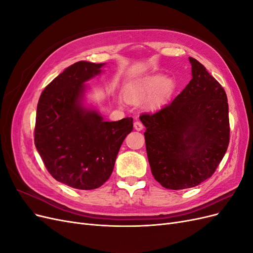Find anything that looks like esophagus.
I'll list each match as a JSON object with an SVG mask.
<instances>
[{
	"instance_id": "esophagus-1",
	"label": "esophagus",
	"mask_w": 253,
	"mask_h": 253,
	"mask_svg": "<svg viewBox=\"0 0 253 253\" xmlns=\"http://www.w3.org/2000/svg\"><path fill=\"white\" fill-rule=\"evenodd\" d=\"M134 128L136 129V131H141V129L143 128V125L141 124L140 121H135L134 122Z\"/></svg>"
}]
</instances>
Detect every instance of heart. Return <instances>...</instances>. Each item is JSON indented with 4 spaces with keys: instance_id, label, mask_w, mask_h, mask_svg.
I'll use <instances>...</instances> for the list:
<instances>
[{
    "instance_id": "obj_1",
    "label": "heart",
    "mask_w": 253,
    "mask_h": 253,
    "mask_svg": "<svg viewBox=\"0 0 253 253\" xmlns=\"http://www.w3.org/2000/svg\"><path fill=\"white\" fill-rule=\"evenodd\" d=\"M175 88L174 81L164 75H150L134 81L127 87L126 96L132 102H141L154 92L153 101L158 102L169 96Z\"/></svg>"
}]
</instances>
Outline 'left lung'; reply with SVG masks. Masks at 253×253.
Returning a JSON list of instances; mask_svg holds the SVG:
<instances>
[{
	"mask_svg": "<svg viewBox=\"0 0 253 253\" xmlns=\"http://www.w3.org/2000/svg\"><path fill=\"white\" fill-rule=\"evenodd\" d=\"M192 79L174 100L139 117L147 127L151 171L163 187L180 190L211 177L229 144V108L220 84L194 58Z\"/></svg>",
	"mask_w": 253,
	"mask_h": 253,
	"instance_id": "8db88e82",
	"label": "left lung"
}]
</instances>
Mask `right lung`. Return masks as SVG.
I'll return each instance as SVG.
<instances>
[{"instance_id": "right-lung-1", "label": "right lung", "mask_w": 253, "mask_h": 253, "mask_svg": "<svg viewBox=\"0 0 253 253\" xmlns=\"http://www.w3.org/2000/svg\"><path fill=\"white\" fill-rule=\"evenodd\" d=\"M105 63L79 61L44 88L37 106L35 144L56 180L79 190L101 187L110 178L119 149L133 131V118L104 121L86 105V82Z\"/></svg>"}]
</instances>
